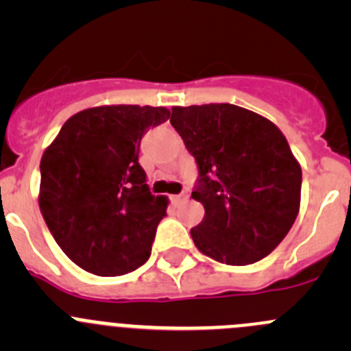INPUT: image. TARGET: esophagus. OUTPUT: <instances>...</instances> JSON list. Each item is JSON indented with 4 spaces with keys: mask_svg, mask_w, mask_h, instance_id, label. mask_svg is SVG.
I'll return each mask as SVG.
<instances>
[{
    "mask_svg": "<svg viewBox=\"0 0 351 351\" xmlns=\"http://www.w3.org/2000/svg\"><path fill=\"white\" fill-rule=\"evenodd\" d=\"M186 198H189V192H186V190H183V192L178 193V195H173L171 200L175 202V204H180V202H185Z\"/></svg>",
    "mask_w": 351,
    "mask_h": 351,
    "instance_id": "1",
    "label": "esophagus"
}]
</instances>
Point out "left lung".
<instances>
[{
	"mask_svg": "<svg viewBox=\"0 0 351 351\" xmlns=\"http://www.w3.org/2000/svg\"><path fill=\"white\" fill-rule=\"evenodd\" d=\"M169 122L198 168L192 198L205 215L190 231L195 246L236 267L270 254L295 221L302 186L280 129L231 104L173 107Z\"/></svg>",
	"mask_w": 351,
	"mask_h": 351,
	"instance_id": "8db88e82",
	"label": "left lung"
}]
</instances>
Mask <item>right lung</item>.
Segmentation results:
<instances>
[{
  "instance_id": "add662e5",
  "label": "right lung",
  "mask_w": 351,
  "mask_h": 351,
  "mask_svg": "<svg viewBox=\"0 0 351 351\" xmlns=\"http://www.w3.org/2000/svg\"><path fill=\"white\" fill-rule=\"evenodd\" d=\"M168 119L165 107L88 108L71 117L45 149L40 212L56 243L83 270L117 277L149 260L168 200L149 192L139 146Z\"/></svg>"
}]
</instances>
